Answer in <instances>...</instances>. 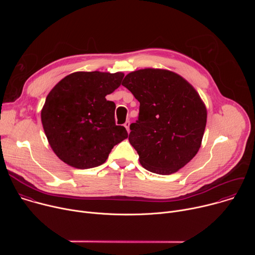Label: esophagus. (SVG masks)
Wrapping results in <instances>:
<instances>
[{
	"mask_svg": "<svg viewBox=\"0 0 255 255\" xmlns=\"http://www.w3.org/2000/svg\"><path fill=\"white\" fill-rule=\"evenodd\" d=\"M129 126H130V122L129 121H126L125 123H124V127L126 128V130L129 132L130 131V129H129Z\"/></svg>",
	"mask_w": 255,
	"mask_h": 255,
	"instance_id": "esophagus-1",
	"label": "esophagus"
}]
</instances>
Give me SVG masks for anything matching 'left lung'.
I'll return each instance as SVG.
<instances>
[{"label": "left lung", "instance_id": "obj_1", "mask_svg": "<svg viewBox=\"0 0 255 255\" xmlns=\"http://www.w3.org/2000/svg\"><path fill=\"white\" fill-rule=\"evenodd\" d=\"M122 86L140 103L129 142L141 165L158 174L184 167L199 151L207 123L198 92L175 72L159 68L132 71Z\"/></svg>", "mask_w": 255, "mask_h": 255}]
</instances>
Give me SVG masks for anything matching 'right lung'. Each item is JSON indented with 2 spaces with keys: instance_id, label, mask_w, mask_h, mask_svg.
<instances>
[{
  "instance_id": "1",
  "label": "right lung",
  "mask_w": 255,
  "mask_h": 255,
  "mask_svg": "<svg viewBox=\"0 0 255 255\" xmlns=\"http://www.w3.org/2000/svg\"><path fill=\"white\" fill-rule=\"evenodd\" d=\"M123 78V72L77 71L50 91L41 121L49 145L63 162L81 169L99 166L128 137L125 127L115 123V103L106 99Z\"/></svg>"
}]
</instances>
